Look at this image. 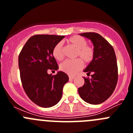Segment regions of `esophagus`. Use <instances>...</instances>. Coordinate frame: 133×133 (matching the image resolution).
<instances>
[{
    "instance_id": "obj_1",
    "label": "esophagus",
    "mask_w": 133,
    "mask_h": 133,
    "mask_svg": "<svg viewBox=\"0 0 133 133\" xmlns=\"http://www.w3.org/2000/svg\"><path fill=\"white\" fill-rule=\"evenodd\" d=\"M74 78H75V76H71V75L69 76V80H73Z\"/></svg>"
}]
</instances>
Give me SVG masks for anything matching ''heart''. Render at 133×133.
Here are the masks:
<instances>
[{
  "mask_svg": "<svg viewBox=\"0 0 133 133\" xmlns=\"http://www.w3.org/2000/svg\"><path fill=\"white\" fill-rule=\"evenodd\" d=\"M66 41L77 49L76 57L81 59L85 64L91 62L95 56L94 49L90 45H87L88 42L84 37L78 35L72 36L68 38ZM52 53L56 60H62L64 58V54L62 43L59 42L55 45ZM80 59L77 58L73 60H65L60 65V69L68 75H75L83 68V62Z\"/></svg>",
  "mask_w": 133,
  "mask_h": 133,
  "instance_id": "obj_1",
  "label": "heart"
}]
</instances>
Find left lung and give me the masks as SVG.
<instances>
[{
	"instance_id": "left-lung-1",
	"label": "left lung",
	"mask_w": 133,
	"mask_h": 133,
	"mask_svg": "<svg viewBox=\"0 0 133 133\" xmlns=\"http://www.w3.org/2000/svg\"><path fill=\"white\" fill-rule=\"evenodd\" d=\"M92 42L95 56L84 70L92 73L91 78L84 77V85L78 89L81 98L90 104H100L111 96L118 80L116 55L112 45L104 37L96 33L79 34Z\"/></svg>"
}]
</instances>
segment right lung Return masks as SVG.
Wrapping results in <instances>:
<instances>
[{
	"instance_id": "1",
	"label": "right lung",
	"mask_w": 133,
	"mask_h": 133,
	"mask_svg": "<svg viewBox=\"0 0 133 133\" xmlns=\"http://www.w3.org/2000/svg\"><path fill=\"white\" fill-rule=\"evenodd\" d=\"M64 36L36 35L28 40L18 56L22 86L31 100L38 106L51 108L61 99L63 87L69 77L63 71L56 75L48 71L58 70L53 49Z\"/></svg>"
}]
</instances>
